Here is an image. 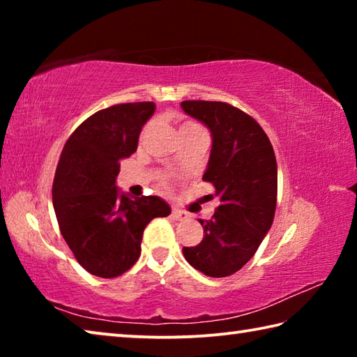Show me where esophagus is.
<instances>
[{
  "instance_id": "esophagus-1",
  "label": "esophagus",
  "mask_w": 357,
  "mask_h": 357,
  "mask_svg": "<svg viewBox=\"0 0 357 357\" xmlns=\"http://www.w3.org/2000/svg\"><path fill=\"white\" fill-rule=\"evenodd\" d=\"M172 217L174 220H187L189 219V214L185 213V211H181V209H176V208H173V211H172Z\"/></svg>"
}]
</instances>
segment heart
Wrapping results in <instances>:
<instances>
[{"instance_id":"b5f03b06","label":"heart","mask_w":357,"mask_h":357,"mask_svg":"<svg viewBox=\"0 0 357 357\" xmlns=\"http://www.w3.org/2000/svg\"><path fill=\"white\" fill-rule=\"evenodd\" d=\"M189 126H197V124H193V123H187V124H184L183 128H189Z\"/></svg>"}]
</instances>
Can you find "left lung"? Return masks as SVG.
Returning a JSON list of instances; mask_svg holds the SVG:
<instances>
[{"mask_svg":"<svg viewBox=\"0 0 357 357\" xmlns=\"http://www.w3.org/2000/svg\"><path fill=\"white\" fill-rule=\"evenodd\" d=\"M181 108L211 130L213 146L203 181L220 198L213 219H198L204 229L202 243L183 247V253L208 277H228L255 255L274 222L275 154L261 126L236 107L184 100Z\"/></svg>","mask_w":357,"mask_h":357,"instance_id":"left-lung-1","label":"left lung"}]
</instances>
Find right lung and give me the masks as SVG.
Listing matches in <instances>:
<instances>
[{
  "label": "right lung",
  "instance_id": "add662e5",
  "mask_svg": "<svg viewBox=\"0 0 357 357\" xmlns=\"http://www.w3.org/2000/svg\"><path fill=\"white\" fill-rule=\"evenodd\" d=\"M154 102L119 104L94 113L66 142L53 181V208L69 249L89 274L112 279L137 263L154 217L170 215L160 197L118 189L119 162L137 151Z\"/></svg>",
  "mask_w": 357,
  "mask_h": 357
}]
</instances>
